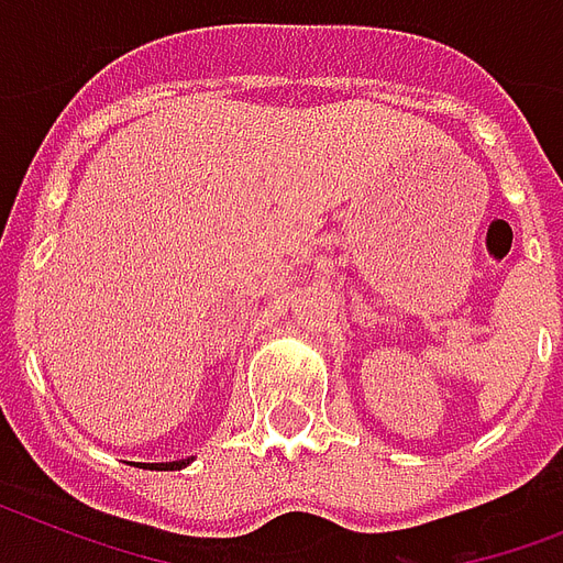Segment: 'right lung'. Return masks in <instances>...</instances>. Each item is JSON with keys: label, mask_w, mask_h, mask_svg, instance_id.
I'll list each match as a JSON object with an SVG mask.
<instances>
[{"label": "right lung", "mask_w": 563, "mask_h": 563, "mask_svg": "<svg viewBox=\"0 0 563 563\" xmlns=\"http://www.w3.org/2000/svg\"><path fill=\"white\" fill-rule=\"evenodd\" d=\"M190 461H194V459H185V461H169V464H161V470H181V467H187V464H190Z\"/></svg>", "instance_id": "obj_1"}]
</instances>
